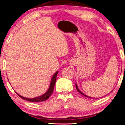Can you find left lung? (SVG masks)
I'll return each mask as SVG.
<instances>
[{"instance_id":"1","label":"left lung","mask_w":125,"mask_h":125,"mask_svg":"<svg viewBox=\"0 0 125 125\" xmlns=\"http://www.w3.org/2000/svg\"><path fill=\"white\" fill-rule=\"evenodd\" d=\"M75 86H76V89H77V90L78 91V92H79V93H80V94H81L82 95H84V96H85V97H87V98H91V99H92V98H92V97H90V96H87V95H85V94H84V93H82V92H80V90L79 89V88H78V86H77V84H75Z\"/></svg>"}]
</instances>
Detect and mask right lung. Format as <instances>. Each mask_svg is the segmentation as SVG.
Wrapping results in <instances>:
<instances>
[{"mask_svg":"<svg viewBox=\"0 0 125 125\" xmlns=\"http://www.w3.org/2000/svg\"><path fill=\"white\" fill-rule=\"evenodd\" d=\"M58 73V71H57L54 74V75H53V77L52 78L51 81V83H50V86L49 88H48V90L45 93V94L42 95L41 96L36 97V98L30 99V98H25V97L21 96L20 95L18 94L16 92L15 93L18 95L21 98L24 99L25 100L31 101V102H39V101H45L46 100H47V99L49 98V97L51 96V95L52 94L53 91V89H54L55 83H56V82L57 75Z\"/></svg>","mask_w":125,"mask_h":125,"instance_id":"obj_1","label":"right lung"}]
</instances>
